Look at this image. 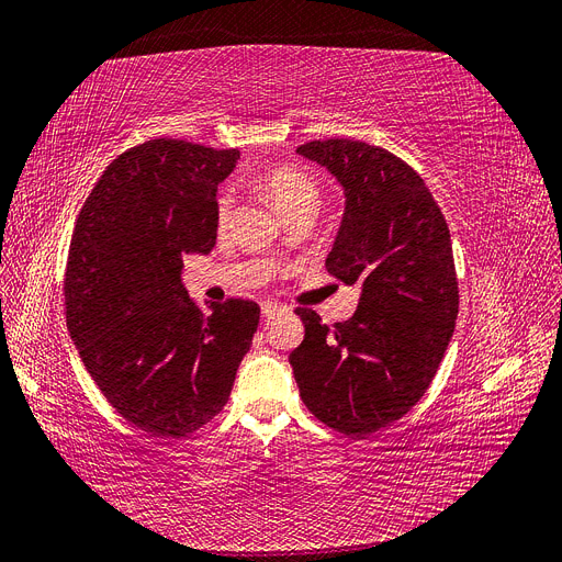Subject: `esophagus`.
<instances>
[{"label": "esophagus", "mask_w": 562, "mask_h": 562, "mask_svg": "<svg viewBox=\"0 0 562 562\" xmlns=\"http://www.w3.org/2000/svg\"><path fill=\"white\" fill-rule=\"evenodd\" d=\"M282 305L276 301H261V315L263 317H273L276 313H280Z\"/></svg>", "instance_id": "34e87169"}]
</instances>
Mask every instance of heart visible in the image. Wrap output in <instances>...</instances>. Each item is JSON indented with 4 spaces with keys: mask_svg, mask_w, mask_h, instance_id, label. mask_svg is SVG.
<instances>
[{
    "mask_svg": "<svg viewBox=\"0 0 562 562\" xmlns=\"http://www.w3.org/2000/svg\"><path fill=\"white\" fill-rule=\"evenodd\" d=\"M261 187L270 196V201H273L286 217L296 211H303V207H317L319 203V190L315 180L305 171L294 169V166H278V169H270L263 176ZM232 211H234V194L224 192L217 201L220 226L228 222Z\"/></svg>",
    "mask_w": 562,
    "mask_h": 562,
    "instance_id": "heart-1",
    "label": "heart"
}]
</instances>
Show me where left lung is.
<instances>
[{"mask_svg":"<svg viewBox=\"0 0 562 562\" xmlns=\"http://www.w3.org/2000/svg\"><path fill=\"white\" fill-rule=\"evenodd\" d=\"M345 187L328 273L359 284L357 313L334 326L296 307L303 342L289 355L305 407L349 438L386 428L422 401L459 315L451 236L438 201L401 157L351 138L296 150Z\"/></svg>","mask_w":562,"mask_h":562,"instance_id":"1","label":"left lung"}]
</instances>
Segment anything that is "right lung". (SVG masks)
<instances>
[{
    "instance_id": "obj_1",
    "label": "right lung",
    "mask_w": 562,
    "mask_h": 562,
    "mask_svg": "<svg viewBox=\"0 0 562 562\" xmlns=\"http://www.w3.org/2000/svg\"><path fill=\"white\" fill-rule=\"evenodd\" d=\"M240 153L153 138L117 155L82 203L65 315L90 378L130 424L187 438L224 409L259 326L245 299L187 296L184 255L217 238V184Z\"/></svg>"
}]
</instances>
